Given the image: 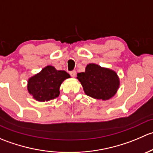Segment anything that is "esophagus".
<instances>
[{
	"label": "esophagus",
	"instance_id": "1",
	"mask_svg": "<svg viewBox=\"0 0 153 153\" xmlns=\"http://www.w3.org/2000/svg\"><path fill=\"white\" fill-rule=\"evenodd\" d=\"M69 74H70V75L72 77V78H74V77L75 76V75H76V72H75V70L71 71V72H69Z\"/></svg>",
	"mask_w": 153,
	"mask_h": 153
}]
</instances>
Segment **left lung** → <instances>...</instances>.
Returning <instances> with one entry per match:
<instances>
[{"mask_svg": "<svg viewBox=\"0 0 153 153\" xmlns=\"http://www.w3.org/2000/svg\"><path fill=\"white\" fill-rule=\"evenodd\" d=\"M86 95L97 100L106 101L116 94L120 79L115 71L95 64H87L85 72L77 74Z\"/></svg>", "mask_w": 153, "mask_h": 153, "instance_id": "left-lung-1", "label": "left lung"}]
</instances>
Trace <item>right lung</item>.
<instances>
[{"label": "right lung", "mask_w": 153, "mask_h": 153, "mask_svg": "<svg viewBox=\"0 0 153 153\" xmlns=\"http://www.w3.org/2000/svg\"><path fill=\"white\" fill-rule=\"evenodd\" d=\"M69 78L70 75L65 71L57 70L52 66H47L29 78L27 90L35 101H49L59 96L61 84Z\"/></svg>", "instance_id": "add662e5"}]
</instances>
